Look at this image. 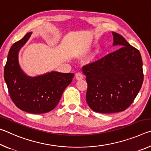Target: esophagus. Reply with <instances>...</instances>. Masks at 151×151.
<instances>
[{"instance_id": "1", "label": "esophagus", "mask_w": 151, "mask_h": 151, "mask_svg": "<svg viewBox=\"0 0 151 151\" xmlns=\"http://www.w3.org/2000/svg\"><path fill=\"white\" fill-rule=\"evenodd\" d=\"M75 77L77 80H81V79H83L84 78V75L83 73L78 72L75 74Z\"/></svg>"}]
</instances>
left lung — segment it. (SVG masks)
Instances as JSON below:
<instances>
[{
    "mask_svg": "<svg viewBox=\"0 0 151 151\" xmlns=\"http://www.w3.org/2000/svg\"><path fill=\"white\" fill-rule=\"evenodd\" d=\"M113 45L121 47L83 66L89 107L101 113L124 111L141 88L144 75L139 50L121 35L112 32Z\"/></svg>",
    "mask_w": 151,
    "mask_h": 151,
    "instance_id": "8db88e82",
    "label": "left lung"
}]
</instances>
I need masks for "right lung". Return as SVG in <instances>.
<instances>
[{"label": "right lung", "instance_id": "right-lung-1", "mask_svg": "<svg viewBox=\"0 0 151 151\" xmlns=\"http://www.w3.org/2000/svg\"><path fill=\"white\" fill-rule=\"evenodd\" d=\"M31 34L28 32L10 48L4 77L10 97L18 108L29 113H46L57 105L63 91L72 82L75 75L58 72L37 77L25 75L20 68L18 53Z\"/></svg>", "mask_w": 151, "mask_h": 151}]
</instances>
